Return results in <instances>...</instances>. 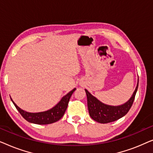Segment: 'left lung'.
<instances>
[{
    "mask_svg": "<svg viewBox=\"0 0 153 153\" xmlns=\"http://www.w3.org/2000/svg\"><path fill=\"white\" fill-rule=\"evenodd\" d=\"M138 85H139V78H138L137 87L130 99L125 104L119 106H111L102 103L95 97L92 95L86 89H85L87 95L88 108L90 116L96 122L103 123V124L114 122L121 118L125 116L130 109L134 100Z\"/></svg>",
    "mask_w": 153,
    "mask_h": 153,
    "instance_id": "1",
    "label": "left lung"
}]
</instances>
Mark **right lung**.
Returning <instances> with one entry per match:
<instances>
[{
	"label": "right lung",
	"mask_w": 153,
	"mask_h": 153,
	"mask_svg": "<svg viewBox=\"0 0 153 153\" xmlns=\"http://www.w3.org/2000/svg\"><path fill=\"white\" fill-rule=\"evenodd\" d=\"M75 90L76 88H74L72 91L69 92L67 95L63 96L60 101L51 109L38 113H30L22 109L14 103L12 98H10L18 111L20 113L23 118L26 119L28 122L37 125H48L57 122L63 116L68 107L71 96L75 91Z\"/></svg>",
	"instance_id": "add662e5"
}]
</instances>
